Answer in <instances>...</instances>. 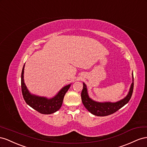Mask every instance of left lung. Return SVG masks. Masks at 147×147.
Returning a JSON list of instances; mask_svg holds the SVG:
<instances>
[{
    "label": "left lung",
    "mask_w": 147,
    "mask_h": 147,
    "mask_svg": "<svg viewBox=\"0 0 147 147\" xmlns=\"http://www.w3.org/2000/svg\"><path fill=\"white\" fill-rule=\"evenodd\" d=\"M134 89V77L133 82L132 83L128 95L123 100L116 103L105 102L100 103L95 102L89 98L87 94V87L84 83H83V89L81 92L82 102L87 110L92 114L97 116H105L113 114L120 108L127 104L131 99Z\"/></svg>",
    "instance_id": "1"
}]
</instances>
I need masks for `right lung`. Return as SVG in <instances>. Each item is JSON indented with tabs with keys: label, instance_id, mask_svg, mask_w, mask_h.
<instances>
[{
	"label": "right lung",
	"instance_id": "add662e5",
	"mask_svg": "<svg viewBox=\"0 0 147 147\" xmlns=\"http://www.w3.org/2000/svg\"><path fill=\"white\" fill-rule=\"evenodd\" d=\"M24 65L23 66L21 76V85L23 97L26 103L41 114L50 115L59 110L62 105L65 95L68 90L71 84L63 87L55 97L50 99L32 95L29 93L24 82Z\"/></svg>",
	"mask_w": 147,
	"mask_h": 147
}]
</instances>
